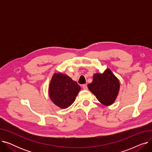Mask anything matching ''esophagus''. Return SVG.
I'll return each instance as SVG.
<instances>
[{"label":"esophagus","mask_w":152,"mask_h":152,"mask_svg":"<svg viewBox=\"0 0 152 152\" xmlns=\"http://www.w3.org/2000/svg\"><path fill=\"white\" fill-rule=\"evenodd\" d=\"M83 88L84 90H87V84H83Z\"/></svg>","instance_id":"obj_1"}]
</instances>
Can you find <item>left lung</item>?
<instances>
[{
  "label": "left lung",
  "mask_w": 152,
  "mask_h": 152,
  "mask_svg": "<svg viewBox=\"0 0 152 152\" xmlns=\"http://www.w3.org/2000/svg\"><path fill=\"white\" fill-rule=\"evenodd\" d=\"M87 87L102 104L110 105L118 94L119 83L116 77L107 69L102 74L94 75L92 83Z\"/></svg>",
  "instance_id": "1"
}]
</instances>
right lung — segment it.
I'll use <instances>...</instances> for the list:
<instances>
[{"label": "right lung", "mask_w": 152, "mask_h": 152, "mask_svg": "<svg viewBox=\"0 0 152 152\" xmlns=\"http://www.w3.org/2000/svg\"><path fill=\"white\" fill-rule=\"evenodd\" d=\"M81 87L66 75L55 73L49 87L52 101L61 108H66L74 102Z\"/></svg>", "instance_id": "right-lung-1"}]
</instances>
